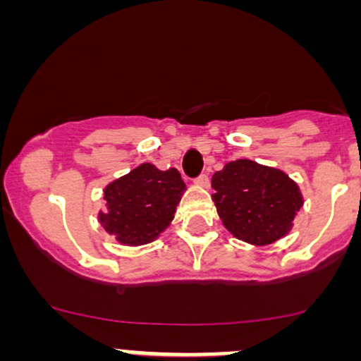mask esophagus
<instances>
[{
    "mask_svg": "<svg viewBox=\"0 0 361 361\" xmlns=\"http://www.w3.org/2000/svg\"><path fill=\"white\" fill-rule=\"evenodd\" d=\"M209 176L205 175V173H202L200 176H197L195 178V185H198V186H204V188H207V186H209Z\"/></svg>",
    "mask_w": 361,
    "mask_h": 361,
    "instance_id": "1",
    "label": "esophagus"
}]
</instances>
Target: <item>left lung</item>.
Listing matches in <instances>:
<instances>
[{
	"label": "left lung",
	"mask_w": 361,
	"mask_h": 361,
	"mask_svg": "<svg viewBox=\"0 0 361 361\" xmlns=\"http://www.w3.org/2000/svg\"><path fill=\"white\" fill-rule=\"evenodd\" d=\"M212 200L222 224L241 241L270 244L285 235L302 195L285 173L250 159L231 161L214 173Z\"/></svg>",
	"instance_id": "left-lung-1"
}]
</instances>
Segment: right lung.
Returning a JSON list of instances; mask_svg holds the SVG:
<instances>
[{
  "instance_id": "1",
  "label": "right lung",
  "mask_w": 361,
  "mask_h": 361,
  "mask_svg": "<svg viewBox=\"0 0 361 361\" xmlns=\"http://www.w3.org/2000/svg\"><path fill=\"white\" fill-rule=\"evenodd\" d=\"M183 190L175 168L159 171L149 163L140 164L105 188L109 212L100 214L102 226L123 244L151 243L173 221Z\"/></svg>"
}]
</instances>
